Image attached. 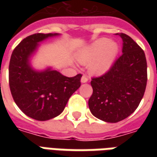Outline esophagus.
Here are the masks:
<instances>
[{"label":"esophagus","mask_w":157,"mask_h":157,"mask_svg":"<svg viewBox=\"0 0 157 157\" xmlns=\"http://www.w3.org/2000/svg\"><path fill=\"white\" fill-rule=\"evenodd\" d=\"M88 82V77L86 75H82V77L81 78V82L82 83H86Z\"/></svg>","instance_id":"esophagus-1"}]
</instances>
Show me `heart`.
Instances as JSON below:
<instances>
[{"mask_svg":"<svg viewBox=\"0 0 157 157\" xmlns=\"http://www.w3.org/2000/svg\"><path fill=\"white\" fill-rule=\"evenodd\" d=\"M118 53V45L114 41L102 38L82 48L76 55L81 64L88 65L93 75H102L111 68Z\"/></svg>","mask_w":157,"mask_h":157,"instance_id":"heart-1","label":"heart"}]
</instances>
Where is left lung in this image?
Segmentation results:
<instances>
[{
    "label": "left lung",
    "mask_w": 157,
    "mask_h": 157,
    "mask_svg": "<svg viewBox=\"0 0 157 157\" xmlns=\"http://www.w3.org/2000/svg\"><path fill=\"white\" fill-rule=\"evenodd\" d=\"M122 55L109 71L92 78L93 92L88 106L92 115L102 121L117 123L135 112L145 93L147 64L144 51L124 33Z\"/></svg>",
    "instance_id": "8db88e82"
}]
</instances>
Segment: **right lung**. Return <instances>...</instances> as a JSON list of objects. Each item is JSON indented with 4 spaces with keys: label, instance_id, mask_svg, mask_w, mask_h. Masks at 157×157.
Listing matches in <instances>:
<instances>
[{
    "label": "right lung",
    "instance_id": "add662e5",
    "mask_svg": "<svg viewBox=\"0 0 157 157\" xmlns=\"http://www.w3.org/2000/svg\"><path fill=\"white\" fill-rule=\"evenodd\" d=\"M59 35L29 36L16 47L10 59L9 86L14 102L26 115L39 121L59 115L71 96L81 86V74L67 77L51 67L37 71L31 65L39 43Z\"/></svg>",
    "mask_w": 157,
    "mask_h": 157
}]
</instances>
